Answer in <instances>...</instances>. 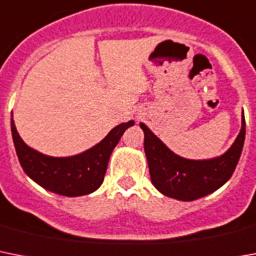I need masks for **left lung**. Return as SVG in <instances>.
Instances as JSON below:
<instances>
[{"label":"left lung","instance_id":"1","mask_svg":"<svg viewBox=\"0 0 256 256\" xmlns=\"http://www.w3.org/2000/svg\"><path fill=\"white\" fill-rule=\"evenodd\" d=\"M140 126L144 130V150L152 184L158 192L180 201L205 197L228 182L236 168L246 136L243 116L242 130L228 152L212 160L194 161L174 154L145 124L140 122Z\"/></svg>","mask_w":256,"mask_h":256}]
</instances>
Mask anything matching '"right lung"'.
I'll use <instances>...</instances> for the list:
<instances>
[{
    "label": "right lung",
    "mask_w": 256,
    "mask_h": 256,
    "mask_svg": "<svg viewBox=\"0 0 256 256\" xmlns=\"http://www.w3.org/2000/svg\"><path fill=\"white\" fill-rule=\"evenodd\" d=\"M134 124L130 120L115 126L94 148L72 157H50L28 148L20 138L13 118L12 134L18 160L30 178L52 193L78 197L92 193L103 184L112 150L126 128Z\"/></svg>",
    "instance_id": "1"
}]
</instances>
